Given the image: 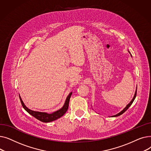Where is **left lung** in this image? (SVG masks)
Segmentation results:
<instances>
[{"mask_svg": "<svg viewBox=\"0 0 151 151\" xmlns=\"http://www.w3.org/2000/svg\"><path fill=\"white\" fill-rule=\"evenodd\" d=\"M129 53L130 54V52H129ZM137 90H136V91H135V93H134V97H133V99L131 100V101L129 103V104L126 106V107L122 110V111H121L120 112V113H119L118 114H116V115H114V116H113L112 117H117V116H120V115H121V114H122L125 111H127L128 109V108L131 106V105L133 104V101H134V100L135 99V97H136V96H137Z\"/></svg>", "mask_w": 151, "mask_h": 151, "instance_id": "left-lung-1", "label": "left lung"}]
</instances>
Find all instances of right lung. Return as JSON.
Listing matches in <instances>:
<instances>
[{
    "instance_id": "add662e5",
    "label": "right lung",
    "mask_w": 151,
    "mask_h": 151,
    "mask_svg": "<svg viewBox=\"0 0 151 151\" xmlns=\"http://www.w3.org/2000/svg\"><path fill=\"white\" fill-rule=\"evenodd\" d=\"M71 94H72V92H70V94L68 96V97H67L65 104L62 107V108H60L58 111H55L51 114H48L47 113H43V112L35 111L31 110L29 109L27 107H26V106L24 105V104L23 101L22 100L20 96H19V99H20V101L22 107L28 113H29L30 115L37 119L38 120L40 121L43 122H52L53 121L58 119L62 117L67 112V111L68 108L69 101H70V99L71 97Z\"/></svg>"
}]
</instances>
